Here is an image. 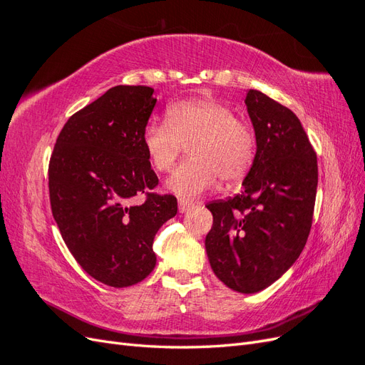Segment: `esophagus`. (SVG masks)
<instances>
[{"instance_id": "esophagus-1", "label": "esophagus", "mask_w": 365, "mask_h": 365, "mask_svg": "<svg viewBox=\"0 0 365 365\" xmlns=\"http://www.w3.org/2000/svg\"><path fill=\"white\" fill-rule=\"evenodd\" d=\"M178 205H180V212L184 213V212H187V210H190L195 205V202L190 200H185V197H180Z\"/></svg>"}]
</instances>
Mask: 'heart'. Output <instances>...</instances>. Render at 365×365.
<instances>
[{"mask_svg": "<svg viewBox=\"0 0 365 365\" xmlns=\"http://www.w3.org/2000/svg\"><path fill=\"white\" fill-rule=\"evenodd\" d=\"M143 145L155 170L168 173L185 149L184 160L168 182L181 196L200 195L217 182L245 178L256 160V132L245 118L215 98H187L165 109V121H150Z\"/></svg>", "mask_w": 365, "mask_h": 365, "instance_id": "1", "label": "heart"}]
</instances>
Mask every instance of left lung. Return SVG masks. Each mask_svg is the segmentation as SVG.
Instances as JSON below:
<instances>
[{"instance_id": "obj_1", "label": "left lung", "mask_w": 365, "mask_h": 365, "mask_svg": "<svg viewBox=\"0 0 365 365\" xmlns=\"http://www.w3.org/2000/svg\"><path fill=\"white\" fill-rule=\"evenodd\" d=\"M257 140L256 160L240 193L208 202L213 225L205 236L216 277L252 294L291 268L312 227L317 153L289 108L257 90L245 98Z\"/></svg>"}]
</instances>
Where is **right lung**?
Segmentation results:
<instances>
[{
	"mask_svg": "<svg viewBox=\"0 0 365 365\" xmlns=\"http://www.w3.org/2000/svg\"><path fill=\"white\" fill-rule=\"evenodd\" d=\"M152 94L143 85L108 90L68 118L48 163L51 213L65 245L113 288L148 277L157 263L153 237L178 212L173 195L152 192L158 176L143 145ZM138 194L145 201L134 205Z\"/></svg>",
	"mask_w": 365,
	"mask_h": 365,
	"instance_id": "obj_1",
	"label": "right lung"
}]
</instances>
